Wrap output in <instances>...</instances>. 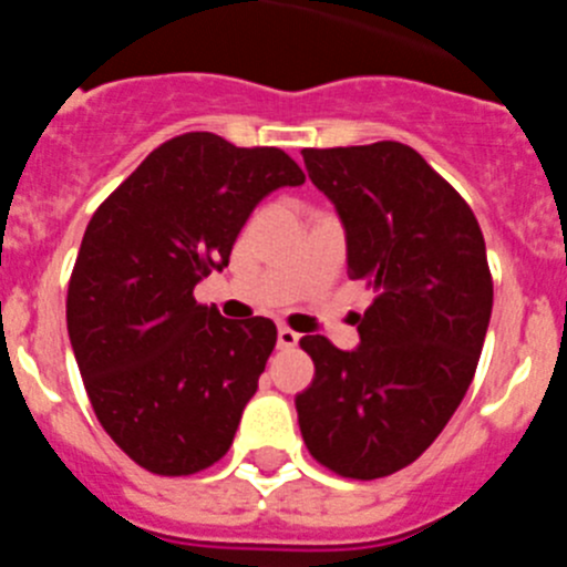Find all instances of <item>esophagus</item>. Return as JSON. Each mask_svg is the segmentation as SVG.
Segmentation results:
<instances>
[{
    "instance_id": "esophagus-1",
    "label": "esophagus",
    "mask_w": 567,
    "mask_h": 567,
    "mask_svg": "<svg viewBox=\"0 0 567 567\" xmlns=\"http://www.w3.org/2000/svg\"><path fill=\"white\" fill-rule=\"evenodd\" d=\"M298 340H300V334L292 332L289 327L278 329V346H280V349H295V346H298Z\"/></svg>"
}]
</instances>
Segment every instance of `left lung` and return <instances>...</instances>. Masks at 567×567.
<instances>
[{
    "instance_id": "left-lung-1",
    "label": "left lung",
    "mask_w": 567,
    "mask_h": 567,
    "mask_svg": "<svg viewBox=\"0 0 567 567\" xmlns=\"http://www.w3.org/2000/svg\"><path fill=\"white\" fill-rule=\"evenodd\" d=\"M303 164L343 221L349 278L374 300L352 352L300 338L315 363L295 398L300 434L340 477H389L437 440L477 372L494 307L485 240L463 195L409 144L309 147Z\"/></svg>"
}]
</instances>
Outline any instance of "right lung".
Instances as JSON below:
<instances>
[{
  "instance_id": "obj_1",
  "label": "right lung",
  "mask_w": 567,
  "mask_h": 567,
  "mask_svg": "<svg viewBox=\"0 0 567 567\" xmlns=\"http://www.w3.org/2000/svg\"><path fill=\"white\" fill-rule=\"evenodd\" d=\"M307 175L278 147L175 135L104 198L68 284V334L90 405L142 468L187 477L233 445L278 340L193 295L221 272L249 213Z\"/></svg>"
}]
</instances>
